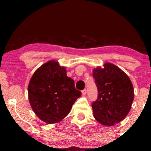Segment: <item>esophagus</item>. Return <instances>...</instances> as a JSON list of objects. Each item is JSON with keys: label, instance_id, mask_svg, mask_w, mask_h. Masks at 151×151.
<instances>
[{"label": "esophagus", "instance_id": "1", "mask_svg": "<svg viewBox=\"0 0 151 151\" xmlns=\"http://www.w3.org/2000/svg\"><path fill=\"white\" fill-rule=\"evenodd\" d=\"M81 93H82V95H85L86 93V89H84L81 91Z\"/></svg>", "mask_w": 151, "mask_h": 151}]
</instances>
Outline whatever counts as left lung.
<instances>
[{"mask_svg": "<svg viewBox=\"0 0 151 151\" xmlns=\"http://www.w3.org/2000/svg\"><path fill=\"white\" fill-rule=\"evenodd\" d=\"M98 98L93 101V117L102 125L111 126L125 119L131 108L134 92L125 72L111 63L93 69Z\"/></svg>", "mask_w": 151, "mask_h": 151, "instance_id": "8db88e82", "label": "left lung"}]
</instances>
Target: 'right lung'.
Returning a JSON list of instances; mask_svg holds the SVG:
<instances>
[{
  "instance_id": "right-lung-1",
  "label": "right lung",
  "mask_w": 151,
  "mask_h": 151,
  "mask_svg": "<svg viewBox=\"0 0 151 151\" xmlns=\"http://www.w3.org/2000/svg\"><path fill=\"white\" fill-rule=\"evenodd\" d=\"M81 95L73 79L67 76L65 67L55 60L39 67L29 82L31 107L39 119L49 124L65 119Z\"/></svg>"
}]
</instances>
